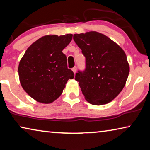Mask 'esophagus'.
I'll return each instance as SVG.
<instances>
[{
    "instance_id": "obj_1",
    "label": "esophagus",
    "mask_w": 150,
    "mask_h": 150,
    "mask_svg": "<svg viewBox=\"0 0 150 150\" xmlns=\"http://www.w3.org/2000/svg\"><path fill=\"white\" fill-rule=\"evenodd\" d=\"M72 71H73V73H75L76 71H77V67H76V66H75L74 67H73L72 68Z\"/></svg>"
}]
</instances>
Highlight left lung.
Wrapping results in <instances>:
<instances>
[{
  "instance_id": "1",
  "label": "left lung",
  "mask_w": 150,
  "mask_h": 150,
  "mask_svg": "<svg viewBox=\"0 0 150 150\" xmlns=\"http://www.w3.org/2000/svg\"><path fill=\"white\" fill-rule=\"evenodd\" d=\"M85 57V69L78 71V81L85 99L94 105L110 103L123 89L130 67L124 50L97 32L73 35Z\"/></svg>"
}]
</instances>
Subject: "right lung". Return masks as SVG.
Masks as SVG:
<instances>
[{"instance_id":"right-lung-1","label":"right lung","mask_w":150,"mask_h":150,"mask_svg":"<svg viewBox=\"0 0 150 150\" xmlns=\"http://www.w3.org/2000/svg\"><path fill=\"white\" fill-rule=\"evenodd\" d=\"M71 34L45 35L30 45L20 60L18 74L24 90L38 102L48 104L62 95L74 73L67 68L62 51L72 40Z\"/></svg>"}]
</instances>
